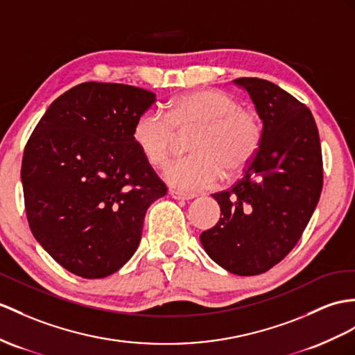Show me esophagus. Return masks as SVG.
Segmentation results:
<instances>
[{"mask_svg": "<svg viewBox=\"0 0 355 355\" xmlns=\"http://www.w3.org/2000/svg\"><path fill=\"white\" fill-rule=\"evenodd\" d=\"M170 196L176 200H191V198L196 197V194H187V193H180L176 191V189H170Z\"/></svg>", "mask_w": 355, "mask_h": 355, "instance_id": "esophagus-1", "label": "esophagus"}]
</instances>
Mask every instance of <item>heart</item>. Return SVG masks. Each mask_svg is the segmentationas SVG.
Wrapping results in <instances>:
<instances>
[{
  "instance_id": "1",
  "label": "heart",
  "mask_w": 355,
  "mask_h": 355,
  "mask_svg": "<svg viewBox=\"0 0 355 355\" xmlns=\"http://www.w3.org/2000/svg\"><path fill=\"white\" fill-rule=\"evenodd\" d=\"M194 153L170 162L164 178L193 194L215 185L224 173L236 175L253 162L263 141L262 120L230 93L202 89L171 99L166 112L148 110L132 126V143L143 159L157 167L168 159L179 134L193 132Z\"/></svg>"
}]
</instances>
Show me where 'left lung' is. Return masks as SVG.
Segmentation results:
<instances>
[{"instance_id":"obj_1","label":"left lung","mask_w":355,"mask_h":355,"mask_svg":"<svg viewBox=\"0 0 355 355\" xmlns=\"http://www.w3.org/2000/svg\"><path fill=\"white\" fill-rule=\"evenodd\" d=\"M263 120V141L244 176L212 194L220 221L200 241L238 275L271 270L297 245L322 191V150L312 112L271 81L238 78Z\"/></svg>"}]
</instances>
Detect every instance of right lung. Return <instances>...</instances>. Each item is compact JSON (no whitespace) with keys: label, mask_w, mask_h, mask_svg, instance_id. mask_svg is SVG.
<instances>
[{"label":"right lung","mask_w":355,"mask_h":355,"mask_svg":"<svg viewBox=\"0 0 355 355\" xmlns=\"http://www.w3.org/2000/svg\"><path fill=\"white\" fill-rule=\"evenodd\" d=\"M155 101L128 84H78L51 103L25 144L30 229L55 262L83 279L107 277L131 259L146 211L167 193L131 138Z\"/></svg>","instance_id":"obj_1"}]
</instances>
